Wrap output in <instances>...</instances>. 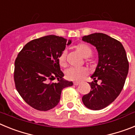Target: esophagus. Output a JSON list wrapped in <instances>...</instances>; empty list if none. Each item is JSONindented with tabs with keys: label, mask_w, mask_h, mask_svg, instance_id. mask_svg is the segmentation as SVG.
Wrapping results in <instances>:
<instances>
[{
	"label": "esophagus",
	"mask_w": 135,
	"mask_h": 135,
	"mask_svg": "<svg viewBox=\"0 0 135 135\" xmlns=\"http://www.w3.org/2000/svg\"><path fill=\"white\" fill-rule=\"evenodd\" d=\"M79 84H80V82H74V85H75V86L78 85Z\"/></svg>",
	"instance_id": "34e87169"
}]
</instances>
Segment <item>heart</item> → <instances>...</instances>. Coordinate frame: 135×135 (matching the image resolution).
Listing matches in <instances>:
<instances>
[{
	"mask_svg": "<svg viewBox=\"0 0 135 135\" xmlns=\"http://www.w3.org/2000/svg\"><path fill=\"white\" fill-rule=\"evenodd\" d=\"M75 50L84 58H89L93 54V51L89 45L84 43H80L74 46ZM59 65L61 68L66 66V59H65V52L64 51L61 53L58 58ZM89 74V70L85 67H82L79 68H71L65 72V78L70 81H79L87 76Z\"/></svg>",
	"mask_w": 135,
	"mask_h": 135,
	"instance_id": "b5f03b06",
	"label": "heart"
}]
</instances>
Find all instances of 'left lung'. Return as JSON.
Masks as SVG:
<instances>
[{"label":"left lung","instance_id":"left-lung-1","mask_svg":"<svg viewBox=\"0 0 135 135\" xmlns=\"http://www.w3.org/2000/svg\"><path fill=\"white\" fill-rule=\"evenodd\" d=\"M98 51L99 61L89 82L90 91L82 97V102L89 109L100 110L118 97L128 75L129 64L123 45L118 40L103 33H94L82 37ZM100 80L101 84H97Z\"/></svg>","mask_w":135,"mask_h":135}]
</instances>
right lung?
Wrapping results in <instances>:
<instances>
[{"label": "right lung", "instance_id": "add662e5", "mask_svg": "<svg viewBox=\"0 0 135 135\" xmlns=\"http://www.w3.org/2000/svg\"><path fill=\"white\" fill-rule=\"evenodd\" d=\"M63 37L49 35L27 42L15 61L14 81L17 90L32 108L48 111L60 101L61 90L73 82L63 78L58 58L65 45H70ZM57 78L58 82L51 83Z\"/></svg>", "mask_w": 135, "mask_h": 135}]
</instances>
